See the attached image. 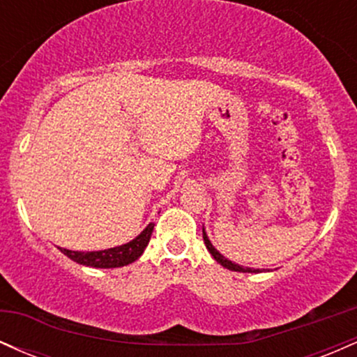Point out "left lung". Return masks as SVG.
Listing matches in <instances>:
<instances>
[{
    "label": "left lung",
    "instance_id": "8db88e82",
    "mask_svg": "<svg viewBox=\"0 0 357 357\" xmlns=\"http://www.w3.org/2000/svg\"><path fill=\"white\" fill-rule=\"evenodd\" d=\"M203 240H204V245H206L208 252H210L211 255H213V258H215V260L218 261L220 265H223L225 268L233 270V272H243V273H258V272H260V268H248V267H241V265H238V264H233L231 260H228V258H225V257L221 255V253L218 252V250H216L215 247H213L211 241H210V238H208L206 231H204V228H203Z\"/></svg>",
    "mask_w": 357,
    "mask_h": 357
}]
</instances>
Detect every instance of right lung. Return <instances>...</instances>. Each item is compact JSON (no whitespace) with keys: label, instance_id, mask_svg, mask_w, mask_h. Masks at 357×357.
I'll return each mask as SVG.
<instances>
[{"label":"right lung","instance_id":"right-lung-1","mask_svg":"<svg viewBox=\"0 0 357 357\" xmlns=\"http://www.w3.org/2000/svg\"><path fill=\"white\" fill-rule=\"evenodd\" d=\"M154 223H149L141 235L129 243L121 245V247H114L107 250H100V252H73V250L60 248L63 255H67L70 260L77 261L80 265H87L93 268H117L124 267V265L132 264L139 257L142 255L147 243H149L151 235H153Z\"/></svg>","mask_w":357,"mask_h":357}]
</instances>
